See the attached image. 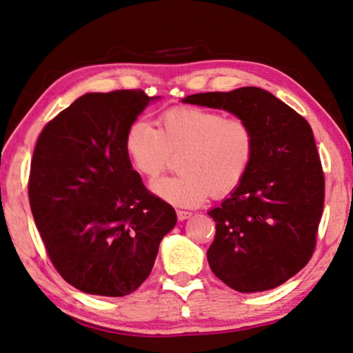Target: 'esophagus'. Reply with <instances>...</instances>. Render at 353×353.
<instances>
[{"label":"esophagus","mask_w":353,"mask_h":353,"mask_svg":"<svg viewBox=\"0 0 353 353\" xmlns=\"http://www.w3.org/2000/svg\"><path fill=\"white\" fill-rule=\"evenodd\" d=\"M192 212H185V210H178L176 212V216L179 221H184V219H189L192 216Z\"/></svg>","instance_id":"obj_1"}]
</instances>
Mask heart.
<instances>
[{
  "label": "heart",
  "mask_w": 353,
  "mask_h": 353,
  "mask_svg": "<svg viewBox=\"0 0 353 353\" xmlns=\"http://www.w3.org/2000/svg\"><path fill=\"white\" fill-rule=\"evenodd\" d=\"M158 129L137 120L125 134L131 168L154 181L179 157L181 175L152 184L155 195L178 207H196L208 196L225 198L245 179L256 154V131L243 117L198 106H176L158 117Z\"/></svg>",
  "instance_id": "heart-1"
}]
</instances>
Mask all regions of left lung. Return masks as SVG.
Wrapping results in <instances>:
<instances>
[{"label":"left lung","instance_id":"obj_1","mask_svg":"<svg viewBox=\"0 0 353 353\" xmlns=\"http://www.w3.org/2000/svg\"><path fill=\"white\" fill-rule=\"evenodd\" d=\"M183 102L233 112L256 131V154L245 179L208 212L216 222L207 251L212 271L239 292L285 283L312 257L325 205V174L311 126L256 86L199 92Z\"/></svg>","mask_w":353,"mask_h":353}]
</instances>
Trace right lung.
<instances>
[{"instance_id":"1","label":"right lung","mask_w":353,"mask_h":353,"mask_svg":"<svg viewBox=\"0 0 353 353\" xmlns=\"http://www.w3.org/2000/svg\"><path fill=\"white\" fill-rule=\"evenodd\" d=\"M152 99L141 90L88 92L36 141L28 176L34 224L56 271L92 296L134 292L176 224L174 207L146 189L125 152L128 128Z\"/></svg>"}]
</instances>
